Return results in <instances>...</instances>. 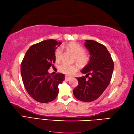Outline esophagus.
Listing matches in <instances>:
<instances>
[{"label": "esophagus", "instance_id": "34e87169", "mask_svg": "<svg viewBox=\"0 0 134 134\" xmlns=\"http://www.w3.org/2000/svg\"><path fill=\"white\" fill-rule=\"evenodd\" d=\"M70 80V77H68L67 76H65V81H69Z\"/></svg>", "mask_w": 134, "mask_h": 134}]
</instances>
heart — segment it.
<instances>
[{"instance_id": "obj_1", "label": "heart", "mask_w": 134, "mask_h": 134, "mask_svg": "<svg viewBox=\"0 0 134 134\" xmlns=\"http://www.w3.org/2000/svg\"><path fill=\"white\" fill-rule=\"evenodd\" d=\"M63 48H66L75 54L74 60L81 66H85L90 61V56L85 52V49L80 44L76 42H70L66 45H63ZM63 50L62 48L58 47L55 51L54 57L56 61H60L63 56ZM61 72L65 74L71 76L77 70L78 68L76 65H69L66 63H61L58 66Z\"/></svg>"}]
</instances>
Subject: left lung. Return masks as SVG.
Returning a JSON list of instances; mask_svg holds the SVG:
<instances>
[{"mask_svg":"<svg viewBox=\"0 0 134 134\" xmlns=\"http://www.w3.org/2000/svg\"><path fill=\"white\" fill-rule=\"evenodd\" d=\"M85 47L89 52L90 61L81 70L85 76L77 78L78 85L74 89L73 94L78 100L90 102L98 98L108 86L112 77L114 62L103 44L86 40Z\"/></svg>","mask_w":134,"mask_h":134,"instance_id":"8db88e82","label":"left lung"}]
</instances>
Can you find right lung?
I'll list each match as a JSON object with an SVG mask.
<instances>
[{
	"instance_id": "obj_1",
	"label": "right lung",
	"mask_w": 134,
	"mask_h": 134,
	"mask_svg": "<svg viewBox=\"0 0 134 134\" xmlns=\"http://www.w3.org/2000/svg\"><path fill=\"white\" fill-rule=\"evenodd\" d=\"M61 42L47 40L28 49L21 63V75L26 90L32 98L41 103L54 100L59 89L58 85L65 80V75L52 76L48 69L55 63L54 53Z\"/></svg>"
}]
</instances>
